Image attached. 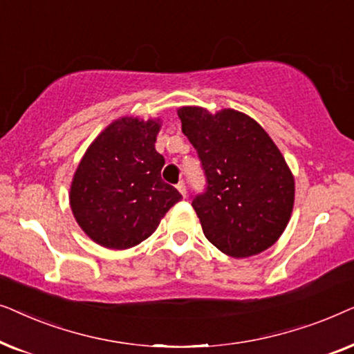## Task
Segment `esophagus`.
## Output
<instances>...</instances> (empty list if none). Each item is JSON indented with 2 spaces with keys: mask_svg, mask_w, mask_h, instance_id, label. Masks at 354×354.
<instances>
[{
  "mask_svg": "<svg viewBox=\"0 0 354 354\" xmlns=\"http://www.w3.org/2000/svg\"><path fill=\"white\" fill-rule=\"evenodd\" d=\"M177 190L180 192V195H182V196H185V195H187V187H185V182H183V180L178 182V183H177Z\"/></svg>",
  "mask_w": 354,
  "mask_h": 354,
  "instance_id": "obj_1",
  "label": "esophagus"
}]
</instances>
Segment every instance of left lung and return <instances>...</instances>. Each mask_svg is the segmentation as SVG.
I'll return each instance as SVG.
<instances>
[{"label":"left lung","mask_w":354,"mask_h":354,"mask_svg":"<svg viewBox=\"0 0 354 354\" xmlns=\"http://www.w3.org/2000/svg\"><path fill=\"white\" fill-rule=\"evenodd\" d=\"M177 114L207 178L206 193L192 201L203 234L232 258L270 248L283 234L295 203V177L277 145L240 111L212 114L182 106Z\"/></svg>","instance_id":"obj_1"}]
</instances>
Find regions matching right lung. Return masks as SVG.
Segmentation results:
<instances>
[{
	"label": "right lung",
	"instance_id": "obj_1",
	"mask_svg": "<svg viewBox=\"0 0 354 354\" xmlns=\"http://www.w3.org/2000/svg\"><path fill=\"white\" fill-rule=\"evenodd\" d=\"M161 119H115L86 148L72 177L69 203L95 243L127 250L147 240L182 200L161 178L164 158L154 143Z\"/></svg>",
	"mask_w": 354,
	"mask_h": 354
}]
</instances>
